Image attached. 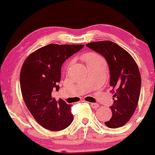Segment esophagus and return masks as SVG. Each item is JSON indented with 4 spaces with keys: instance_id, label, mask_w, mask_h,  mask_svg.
<instances>
[{
    "instance_id": "obj_1",
    "label": "esophagus",
    "mask_w": 155,
    "mask_h": 155,
    "mask_svg": "<svg viewBox=\"0 0 155 155\" xmlns=\"http://www.w3.org/2000/svg\"><path fill=\"white\" fill-rule=\"evenodd\" d=\"M91 106L92 108H94V109H97V108L99 107V105H98L97 104H95V103H91Z\"/></svg>"
}]
</instances>
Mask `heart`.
I'll return each instance as SVG.
<instances>
[{
	"mask_svg": "<svg viewBox=\"0 0 155 155\" xmlns=\"http://www.w3.org/2000/svg\"><path fill=\"white\" fill-rule=\"evenodd\" d=\"M82 59L84 62L88 66V65L94 63V62L98 61L100 60H102V58L97 53L93 52V51H88V52L86 53H84L82 55ZM72 64V62L68 64V65L67 66L66 70H68L70 67L71 66Z\"/></svg>",
	"mask_w": 155,
	"mask_h": 155,
	"instance_id": "heart-1",
	"label": "heart"
}]
</instances>
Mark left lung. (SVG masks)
Listing matches in <instances>:
<instances>
[{"mask_svg": "<svg viewBox=\"0 0 155 155\" xmlns=\"http://www.w3.org/2000/svg\"><path fill=\"white\" fill-rule=\"evenodd\" d=\"M87 47L107 60L110 72L113 104L112 116L105 124L109 128L124 125L137 109L141 89V76L132 56L122 47L109 40L89 43Z\"/></svg>", "mask_w": 155, "mask_h": 155, "instance_id": "8db88e82", "label": "left lung"}]
</instances>
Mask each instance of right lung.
<instances>
[{
    "label": "right lung",
    "instance_id": "add662e5",
    "mask_svg": "<svg viewBox=\"0 0 155 155\" xmlns=\"http://www.w3.org/2000/svg\"><path fill=\"white\" fill-rule=\"evenodd\" d=\"M84 45L51 43L31 53L20 73V87L25 105L36 121L48 130L65 129L73 120L71 105L51 97L59 90L61 69L64 62Z\"/></svg>",
    "mask_w": 155,
    "mask_h": 155
}]
</instances>
